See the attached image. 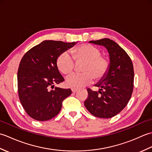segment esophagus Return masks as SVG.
Wrapping results in <instances>:
<instances>
[{
	"label": "esophagus",
	"mask_w": 152,
	"mask_h": 152,
	"mask_svg": "<svg viewBox=\"0 0 152 152\" xmlns=\"http://www.w3.org/2000/svg\"><path fill=\"white\" fill-rule=\"evenodd\" d=\"M77 91H78V89H76V88H72V93H76Z\"/></svg>",
	"instance_id": "1"
}]
</instances>
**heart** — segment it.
Returning a JSON list of instances; mask_svg holds the SVG:
<instances>
[{
	"instance_id": "obj_1",
	"label": "heart",
	"mask_w": 152,
	"mask_h": 152,
	"mask_svg": "<svg viewBox=\"0 0 152 152\" xmlns=\"http://www.w3.org/2000/svg\"><path fill=\"white\" fill-rule=\"evenodd\" d=\"M71 57L67 52L61 53L57 58V69L63 74H69L75 68V62L83 63L81 68L82 73L72 74L66 79V84L70 88H78L91 83L93 78L96 82L105 78L110 69V61L101 56L99 48L91 44L80 45L70 50Z\"/></svg>"
}]
</instances>
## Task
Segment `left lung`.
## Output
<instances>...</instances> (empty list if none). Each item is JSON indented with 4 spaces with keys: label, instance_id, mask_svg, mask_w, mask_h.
Wrapping results in <instances>:
<instances>
[{
    "label": "left lung",
    "instance_id": "1",
    "mask_svg": "<svg viewBox=\"0 0 152 152\" xmlns=\"http://www.w3.org/2000/svg\"><path fill=\"white\" fill-rule=\"evenodd\" d=\"M89 42L102 45L110 54V69L105 78L96 83L99 91L88 89L84 102L88 110L101 118H110L119 114L129 101L134 87V69L130 57L119 45L109 38Z\"/></svg>",
    "mask_w": 152,
    "mask_h": 152
}]
</instances>
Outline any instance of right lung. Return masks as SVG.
Wrapping results in <instances>:
<instances>
[{
  "instance_id": "1",
  "label": "right lung",
  "mask_w": 152,
  "mask_h": 152,
  "mask_svg": "<svg viewBox=\"0 0 152 152\" xmlns=\"http://www.w3.org/2000/svg\"><path fill=\"white\" fill-rule=\"evenodd\" d=\"M75 44L44 40L22 57L18 71V95L25 112L35 120L56 117L63 101L72 93L70 89L54 88V85L64 80L57 69V58Z\"/></svg>"
}]
</instances>
